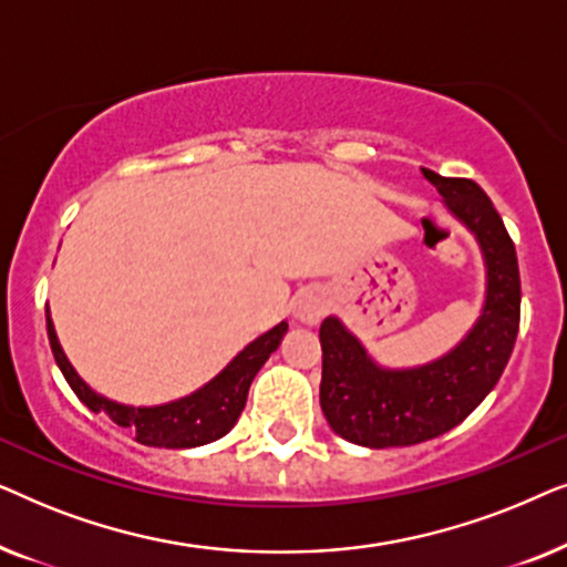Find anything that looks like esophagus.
Listing matches in <instances>:
<instances>
[{"instance_id": "34e87169", "label": "esophagus", "mask_w": 567, "mask_h": 567, "mask_svg": "<svg viewBox=\"0 0 567 567\" xmlns=\"http://www.w3.org/2000/svg\"><path fill=\"white\" fill-rule=\"evenodd\" d=\"M324 312H328V301H324L320 291H301L299 297L293 299V317L301 322H320Z\"/></svg>"}]
</instances>
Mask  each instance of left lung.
<instances>
[{
    "mask_svg": "<svg viewBox=\"0 0 567 567\" xmlns=\"http://www.w3.org/2000/svg\"><path fill=\"white\" fill-rule=\"evenodd\" d=\"M423 177L475 231L487 266V297L470 336L421 369H379L340 320L328 317L320 324L322 413L338 436L369 449L413 446L460 425L498 384L522 317L516 247L491 198L467 177H441L433 169H423Z\"/></svg>",
    "mask_w": 567,
    "mask_h": 567,
    "instance_id": "8db88e82",
    "label": "left lung"
}]
</instances>
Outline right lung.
Instances as JSON below:
<instances>
[{
  "label": "right lung",
  "instance_id": "1",
  "mask_svg": "<svg viewBox=\"0 0 567 567\" xmlns=\"http://www.w3.org/2000/svg\"><path fill=\"white\" fill-rule=\"evenodd\" d=\"M49 322V340L53 359H56L61 374L72 386L76 398L87 405L92 413L111 415L113 423L131 429L136 433V441L144 446H162V449H193L204 446L208 441L221 439L231 425L237 423L239 413H243L247 402V390H250L255 374H258L262 363L268 361V355L281 346L284 332L289 330V324L281 322L274 330H268L266 336L252 340L219 377H214L204 390L193 392L190 398H183L169 405L157 408H128L118 405V402L100 398L97 392H92L87 384L76 377L72 363L66 361L64 351H61L56 332H53L51 317L45 315Z\"/></svg>",
  "mask_w": 567,
  "mask_h": 567
}]
</instances>
